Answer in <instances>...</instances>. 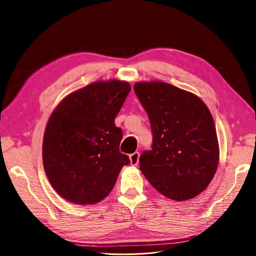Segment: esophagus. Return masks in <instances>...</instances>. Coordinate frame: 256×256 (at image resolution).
Here are the masks:
<instances>
[{"label":"esophagus","instance_id":"esophagus-1","mask_svg":"<svg viewBox=\"0 0 256 256\" xmlns=\"http://www.w3.org/2000/svg\"><path fill=\"white\" fill-rule=\"evenodd\" d=\"M139 157H140V154L138 152H132V154H130V164L132 166H136L138 164Z\"/></svg>","mask_w":256,"mask_h":256}]
</instances>
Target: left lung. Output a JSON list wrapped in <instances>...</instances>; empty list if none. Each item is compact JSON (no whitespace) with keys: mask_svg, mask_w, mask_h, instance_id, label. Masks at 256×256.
Instances as JSON below:
<instances>
[{"mask_svg":"<svg viewBox=\"0 0 256 256\" xmlns=\"http://www.w3.org/2000/svg\"><path fill=\"white\" fill-rule=\"evenodd\" d=\"M134 90L150 118L152 150L140 170L166 198L198 196L216 174L220 148L212 115L196 95L163 82H139Z\"/></svg>","mask_w":256,"mask_h":256,"instance_id":"1","label":"left lung"}]
</instances>
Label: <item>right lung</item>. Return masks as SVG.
I'll return each mask as SVG.
<instances>
[{
  "label": "right lung",
  "mask_w": 256,
  "mask_h": 256,
  "mask_svg": "<svg viewBox=\"0 0 256 256\" xmlns=\"http://www.w3.org/2000/svg\"><path fill=\"white\" fill-rule=\"evenodd\" d=\"M130 91L128 82H95L66 96L50 115L42 140L44 170L66 201L100 202L130 163L119 152L122 130L115 126Z\"/></svg>",
  "instance_id": "obj_1"
}]
</instances>
